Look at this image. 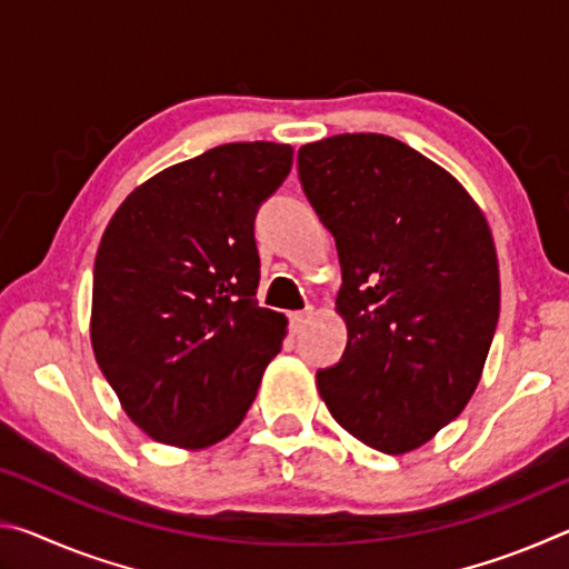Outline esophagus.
<instances>
[{
  "label": "esophagus",
  "instance_id": "esophagus-1",
  "mask_svg": "<svg viewBox=\"0 0 569 569\" xmlns=\"http://www.w3.org/2000/svg\"><path fill=\"white\" fill-rule=\"evenodd\" d=\"M288 319H291V331L301 333L303 326L308 323V319H311V308H306V311H296V313L288 316Z\"/></svg>",
  "mask_w": 569,
  "mask_h": 569
}]
</instances>
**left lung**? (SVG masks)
I'll use <instances>...</instances> for the list:
<instances>
[{
    "instance_id": "8db88e82",
    "label": "left lung",
    "mask_w": 569,
    "mask_h": 569,
    "mask_svg": "<svg viewBox=\"0 0 569 569\" xmlns=\"http://www.w3.org/2000/svg\"><path fill=\"white\" fill-rule=\"evenodd\" d=\"M298 176L339 248L341 361L316 373L331 417L407 455L459 417L499 319L492 230L461 182L401 140L346 132L298 150Z\"/></svg>"
}]
</instances>
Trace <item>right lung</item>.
I'll use <instances>...</instances> for the list:
<instances>
[{
    "mask_svg": "<svg viewBox=\"0 0 569 569\" xmlns=\"http://www.w3.org/2000/svg\"><path fill=\"white\" fill-rule=\"evenodd\" d=\"M293 166L281 142H228L134 188L104 228L90 341L128 417L162 445L226 439L281 351L256 298L253 220Z\"/></svg>",
    "mask_w": 569,
    "mask_h": 569,
    "instance_id": "add662e5",
    "label": "right lung"
}]
</instances>
